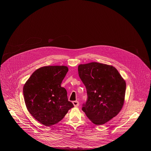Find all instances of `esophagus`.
<instances>
[{"label": "esophagus", "instance_id": "1", "mask_svg": "<svg viewBox=\"0 0 151 151\" xmlns=\"http://www.w3.org/2000/svg\"><path fill=\"white\" fill-rule=\"evenodd\" d=\"M72 103H73V105H74V106H75V107H78V106H79V101H77V100H76V101H73Z\"/></svg>", "mask_w": 151, "mask_h": 151}]
</instances>
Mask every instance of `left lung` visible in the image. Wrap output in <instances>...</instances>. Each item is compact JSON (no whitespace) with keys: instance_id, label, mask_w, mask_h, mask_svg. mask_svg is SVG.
<instances>
[{"instance_id":"1","label":"left lung","mask_w":151,"mask_h":151,"mask_svg":"<svg viewBox=\"0 0 151 151\" xmlns=\"http://www.w3.org/2000/svg\"><path fill=\"white\" fill-rule=\"evenodd\" d=\"M79 78L85 86L87 100L82 110L96 125L116 116L124 102L126 83L116 68L97 62L80 64Z\"/></svg>"}]
</instances>
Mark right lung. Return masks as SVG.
Wrapping results in <instances>:
<instances>
[{
	"instance_id": "obj_1",
	"label": "right lung",
	"mask_w": 151,
	"mask_h": 151,
	"mask_svg": "<svg viewBox=\"0 0 151 151\" xmlns=\"http://www.w3.org/2000/svg\"><path fill=\"white\" fill-rule=\"evenodd\" d=\"M68 72L64 66H50L35 71L23 87L27 109L37 121L51 126L60 121L73 107L61 83Z\"/></svg>"
}]
</instances>
